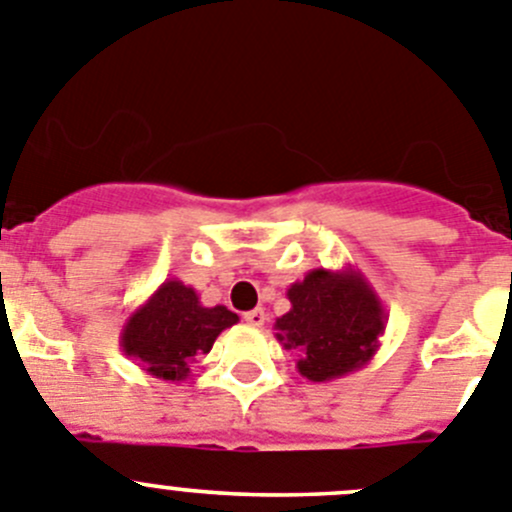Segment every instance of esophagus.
<instances>
[{
    "label": "esophagus",
    "instance_id": "obj_1",
    "mask_svg": "<svg viewBox=\"0 0 512 512\" xmlns=\"http://www.w3.org/2000/svg\"><path fill=\"white\" fill-rule=\"evenodd\" d=\"M245 321H247V324L255 326V329H257V326L265 324L267 316H265V311H262V308H252V311L245 313Z\"/></svg>",
    "mask_w": 512,
    "mask_h": 512
}]
</instances>
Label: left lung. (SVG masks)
<instances>
[{
  "label": "left lung",
  "mask_w": 512,
  "mask_h": 512,
  "mask_svg": "<svg viewBox=\"0 0 512 512\" xmlns=\"http://www.w3.org/2000/svg\"><path fill=\"white\" fill-rule=\"evenodd\" d=\"M290 311L275 319L278 342L296 349L306 380L329 382L362 370L380 349L385 306L365 275L313 267L288 288Z\"/></svg>",
  "instance_id": "obj_1"
}]
</instances>
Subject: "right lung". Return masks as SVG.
<instances>
[{
  "label": "right lung",
  "mask_w": 512,
  "mask_h": 512,
  "mask_svg": "<svg viewBox=\"0 0 512 512\" xmlns=\"http://www.w3.org/2000/svg\"><path fill=\"white\" fill-rule=\"evenodd\" d=\"M239 321L227 306H204L196 288L168 278L119 331V349L158 380L181 382L211 352L216 336Z\"/></svg>",
  "instance_id": "right-lung-1"
}]
</instances>
